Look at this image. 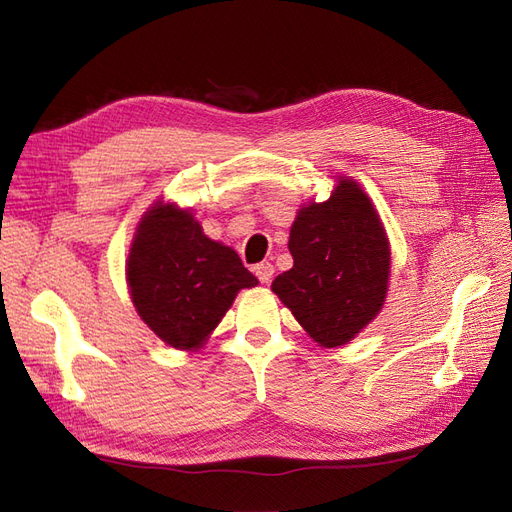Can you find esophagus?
I'll return each instance as SVG.
<instances>
[{
  "label": "esophagus",
  "instance_id": "34e87169",
  "mask_svg": "<svg viewBox=\"0 0 512 512\" xmlns=\"http://www.w3.org/2000/svg\"><path fill=\"white\" fill-rule=\"evenodd\" d=\"M254 273H256V277H258V280H260L262 284H269L273 273H275V269H273L271 262H260V265L254 267Z\"/></svg>",
  "mask_w": 512,
  "mask_h": 512
}]
</instances>
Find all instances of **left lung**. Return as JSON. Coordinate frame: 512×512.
I'll list each match as a JSON object with an SVG mask.
<instances>
[{"label": "left lung", "mask_w": 512, "mask_h": 512, "mask_svg": "<svg viewBox=\"0 0 512 512\" xmlns=\"http://www.w3.org/2000/svg\"><path fill=\"white\" fill-rule=\"evenodd\" d=\"M288 250L294 265L271 290L318 346H346L380 314L389 292L391 245L371 198L339 175L324 203L301 205Z\"/></svg>", "instance_id": "1"}]
</instances>
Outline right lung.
I'll list each match as a JSON object with an SVG mask.
<instances>
[{"mask_svg":"<svg viewBox=\"0 0 512 512\" xmlns=\"http://www.w3.org/2000/svg\"><path fill=\"white\" fill-rule=\"evenodd\" d=\"M138 316L170 348L196 352L256 277L232 247L209 239L190 209L156 200L141 218L126 260Z\"/></svg>","mask_w":512,"mask_h":512,"instance_id":"obj_1","label":"right lung"}]
</instances>
